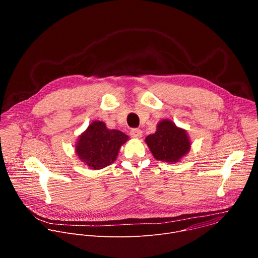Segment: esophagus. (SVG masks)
Wrapping results in <instances>:
<instances>
[{"instance_id":"1","label":"esophagus","mask_w":258,"mask_h":258,"mask_svg":"<svg viewBox=\"0 0 258 258\" xmlns=\"http://www.w3.org/2000/svg\"><path fill=\"white\" fill-rule=\"evenodd\" d=\"M131 137L132 138H134V139H140L141 137H142V131L141 130H139V128H133L132 131H131Z\"/></svg>"}]
</instances>
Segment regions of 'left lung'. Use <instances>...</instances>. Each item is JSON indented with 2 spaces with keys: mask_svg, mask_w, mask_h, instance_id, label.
<instances>
[{
  "mask_svg": "<svg viewBox=\"0 0 258 258\" xmlns=\"http://www.w3.org/2000/svg\"><path fill=\"white\" fill-rule=\"evenodd\" d=\"M145 142L156 160L176 163L191 149V141L187 131L175 125L170 119L157 123L154 134L146 137Z\"/></svg>",
  "mask_w": 258,
  "mask_h": 258,
  "instance_id": "8db88e82",
  "label": "left lung"
}]
</instances>
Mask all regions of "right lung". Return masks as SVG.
Here are the masks:
<instances>
[{
	"instance_id": "right-lung-1",
	"label": "right lung",
	"mask_w": 258,
	"mask_h": 258,
	"mask_svg": "<svg viewBox=\"0 0 258 258\" xmlns=\"http://www.w3.org/2000/svg\"><path fill=\"white\" fill-rule=\"evenodd\" d=\"M128 137L118 130L107 128L105 122L95 120L82 133L75 146L76 153L90 169H102L112 164Z\"/></svg>"
}]
</instances>
